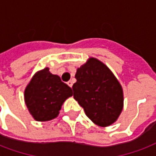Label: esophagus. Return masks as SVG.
Listing matches in <instances>:
<instances>
[{"label":"esophagus","mask_w":156,"mask_h":156,"mask_svg":"<svg viewBox=\"0 0 156 156\" xmlns=\"http://www.w3.org/2000/svg\"><path fill=\"white\" fill-rule=\"evenodd\" d=\"M68 83V85H69V87H72V86H73V82L72 81H69L68 83Z\"/></svg>","instance_id":"esophagus-1"}]
</instances>
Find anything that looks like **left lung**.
I'll return each mask as SVG.
<instances>
[{
	"mask_svg": "<svg viewBox=\"0 0 156 156\" xmlns=\"http://www.w3.org/2000/svg\"><path fill=\"white\" fill-rule=\"evenodd\" d=\"M73 98L93 123L108 126L123 108V91L112 72L97 58H90L75 74Z\"/></svg>",
	"mask_w": 156,
	"mask_h": 156,
	"instance_id": "obj_1",
	"label": "left lung"
}]
</instances>
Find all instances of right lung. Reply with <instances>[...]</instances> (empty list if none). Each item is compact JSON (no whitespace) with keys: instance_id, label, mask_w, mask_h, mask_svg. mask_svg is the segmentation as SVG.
I'll return each mask as SVG.
<instances>
[{"instance_id":"obj_1","label":"right lung","mask_w":156,"mask_h":156,"mask_svg":"<svg viewBox=\"0 0 156 156\" xmlns=\"http://www.w3.org/2000/svg\"><path fill=\"white\" fill-rule=\"evenodd\" d=\"M49 70L45 68L37 72L25 90V104L38 122L57 117L64 101L73 95L71 87Z\"/></svg>"}]
</instances>
